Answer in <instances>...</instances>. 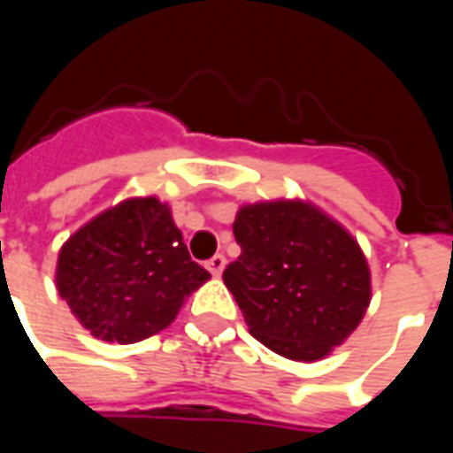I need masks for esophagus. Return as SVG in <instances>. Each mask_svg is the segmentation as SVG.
I'll return each mask as SVG.
<instances>
[{"label":"esophagus","mask_w":453,"mask_h":453,"mask_svg":"<svg viewBox=\"0 0 453 453\" xmlns=\"http://www.w3.org/2000/svg\"><path fill=\"white\" fill-rule=\"evenodd\" d=\"M206 269L213 276H220V274H223V269H226V257H223V255L211 257V259L206 262Z\"/></svg>","instance_id":"34e87169"}]
</instances>
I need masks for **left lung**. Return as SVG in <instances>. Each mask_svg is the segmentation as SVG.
I'll return each instance as SVG.
<instances>
[{"label":"left lung","instance_id":"1","mask_svg":"<svg viewBox=\"0 0 453 453\" xmlns=\"http://www.w3.org/2000/svg\"><path fill=\"white\" fill-rule=\"evenodd\" d=\"M240 257L223 281L250 334L294 361L325 359L347 340L371 301L359 242L305 201H265L237 211Z\"/></svg>","mask_w":453,"mask_h":453}]
</instances>
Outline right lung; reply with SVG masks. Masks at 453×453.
<instances>
[{
	"mask_svg": "<svg viewBox=\"0 0 453 453\" xmlns=\"http://www.w3.org/2000/svg\"><path fill=\"white\" fill-rule=\"evenodd\" d=\"M208 279L155 196L126 198L92 218L65 242L55 269L74 318L96 340L119 344L162 333Z\"/></svg>",
	"mask_w": 453,
	"mask_h": 453,
	"instance_id": "add662e5",
	"label": "right lung"
}]
</instances>
